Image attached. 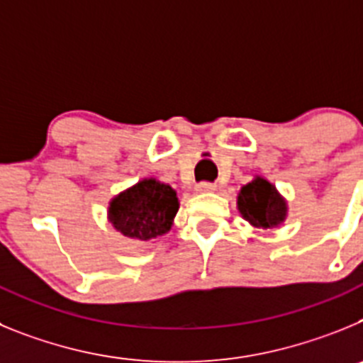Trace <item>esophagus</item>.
<instances>
[{"instance_id": "1", "label": "esophagus", "mask_w": 363, "mask_h": 363, "mask_svg": "<svg viewBox=\"0 0 363 363\" xmlns=\"http://www.w3.org/2000/svg\"><path fill=\"white\" fill-rule=\"evenodd\" d=\"M198 192H213L216 191V185L211 184V182H201V184L196 185Z\"/></svg>"}]
</instances>
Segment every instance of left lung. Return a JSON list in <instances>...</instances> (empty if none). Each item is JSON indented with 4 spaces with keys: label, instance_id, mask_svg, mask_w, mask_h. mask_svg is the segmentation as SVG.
I'll return each mask as SVG.
<instances>
[{
    "label": "left lung",
    "instance_id": "1",
    "mask_svg": "<svg viewBox=\"0 0 363 363\" xmlns=\"http://www.w3.org/2000/svg\"><path fill=\"white\" fill-rule=\"evenodd\" d=\"M238 211L251 225L272 229L285 220L287 203L274 185L258 176L240 191Z\"/></svg>",
    "mask_w": 363,
    "mask_h": 363
}]
</instances>
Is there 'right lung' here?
Listing matches in <instances>:
<instances>
[{
    "instance_id": "add662e5",
    "label": "right lung",
    "mask_w": 363,
    "mask_h": 363,
    "mask_svg": "<svg viewBox=\"0 0 363 363\" xmlns=\"http://www.w3.org/2000/svg\"><path fill=\"white\" fill-rule=\"evenodd\" d=\"M178 213L174 189L156 182L142 179L134 187L118 194L108 205V220L123 236L152 240L171 230Z\"/></svg>"
}]
</instances>
